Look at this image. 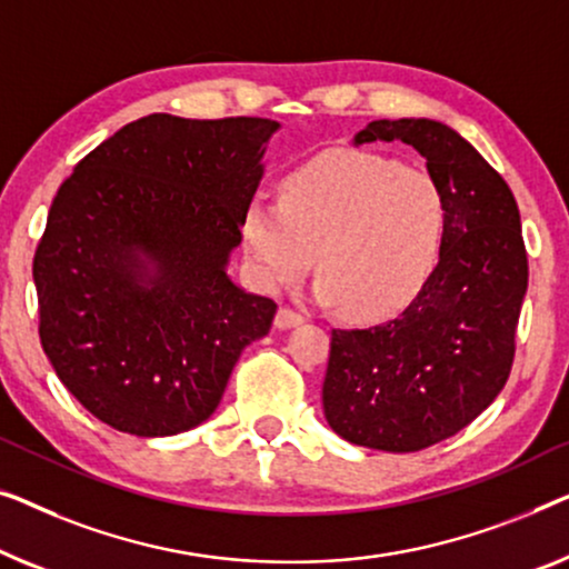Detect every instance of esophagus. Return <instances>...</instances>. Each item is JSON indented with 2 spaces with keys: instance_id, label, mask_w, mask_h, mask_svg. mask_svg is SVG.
Segmentation results:
<instances>
[{
  "instance_id": "34e87169",
  "label": "esophagus",
  "mask_w": 569,
  "mask_h": 569,
  "mask_svg": "<svg viewBox=\"0 0 569 569\" xmlns=\"http://www.w3.org/2000/svg\"><path fill=\"white\" fill-rule=\"evenodd\" d=\"M301 322H303V317L299 315V311H293V309H288V307L278 309V315H276V327H278V330H291V327L301 325Z\"/></svg>"
}]
</instances>
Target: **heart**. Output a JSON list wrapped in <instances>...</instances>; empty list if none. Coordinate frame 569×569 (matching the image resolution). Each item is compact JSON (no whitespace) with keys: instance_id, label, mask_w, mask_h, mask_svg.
Here are the masks:
<instances>
[{"instance_id":"1","label":"heart","mask_w":569,"mask_h":569,"mask_svg":"<svg viewBox=\"0 0 569 569\" xmlns=\"http://www.w3.org/2000/svg\"><path fill=\"white\" fill-rule=\"evenodd\" d=\"M239 231L260 288L296 283L315 254L317 299L356 322H381L410 307L438 268L448 201L420 167L330 151L288 174L278 203L252 198Z\"/></svg>"}]
</instances>
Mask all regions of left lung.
Masks as SVG:
<instances>
[{"mask_svg": "<svg viewBox=\"0 0 569 569\" xmlns=\"http://www.w3.org/2000/svg\"><path fill=\"white\" fill-rule=\"evenodd\" d=\"M402 141L448 201L443 254L410 307L368 330H332L322 407L348 443L410 453L467 428L506 387L528 288L508 182L451 126L371 121L353 147Z\"/></svg>", "mask_w": 569, "mask_h": 569, "instance_id": "1", "label": "left lung"}]
</instances>
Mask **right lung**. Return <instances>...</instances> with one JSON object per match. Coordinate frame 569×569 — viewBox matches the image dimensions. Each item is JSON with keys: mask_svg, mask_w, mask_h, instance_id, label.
<instances>
[{"mask_svg": "<svg viewBox=\"0 0 569 569\" xmlns=\"http://www.w3.org/2000/svg\"><path fill=\"white\" fill-rule=\"evenodd\" d=\"M268 118L123 126L56 193L33 260L41 346L71 397L121 433L201 426L276 303L227 273Z\"/></svg>", "mask_w": 569, "mask_h": 569, "instance_id": "1", "label": "right lung"}]
</instances>
